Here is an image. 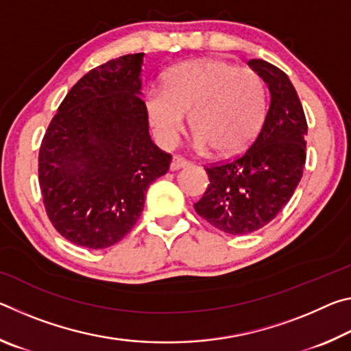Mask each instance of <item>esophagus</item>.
<instances>
[{"mask_svg":"<svg viewBox=\"0 0 351 351\" xmlns=\"http://www.w3.org/2000/svg\"><path fill=\"white\" fill-rule=\"evenodd\" d=\"M186 165H189V161L187 159H184L182 156H173V159H171V164H170V170H180L182 167H186Z\"/></svg>","mask_w":351,"mask_h":351,"instance_id":"1","label":"esophagus"}]
</instances>
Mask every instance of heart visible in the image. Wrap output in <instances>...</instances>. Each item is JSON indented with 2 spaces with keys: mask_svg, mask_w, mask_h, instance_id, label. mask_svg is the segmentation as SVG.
Listing matches in <instances>:
<instances>
[{
  "mask_svg": "<svg viewBox=\"0 0 351 351\" xmlns=\"http://www.w3.org/2000/svg\"><path fill=\"white\" fill-rule=\"evenodd\" d=\"M153 133L164 147H173L189 114L198 150L235 154L251 144L266 110L263 79L251 68L219 58H197L171 68L164 90L145 94Z\"/></svg>",
  "mask_w": 351,
  "mask_h": 351,
  "instance_id": "b5f03b06",
  "label": "heart"
}]
</instances>
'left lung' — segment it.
Here are the masks:
<instances>
[{
	"instance_id": "left-lung-1",
	"label": "left lung",
	"mask_w": 351,
	"mask_h": 351,
	"mask_svg": "<svg viewBox=\"0 0 351 351\" xmlns=\"http://www.w3.org/2000/svg\"><path fill=\"white\" fill-rule=\"evenodd\" d=\"M269 88V108L257 138L232 161L206 165L209 186L193 207L229 235H246L272 221L299 184L308 132L300 99L288 75L260 58L247 62Z\"/></svg>"
}]
</instances>
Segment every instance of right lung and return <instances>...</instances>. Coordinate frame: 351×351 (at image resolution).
Instances as JSON below:
<instances>
[{"mask_svg":"<svg viewBox=\"0 0 351 351\" xmlns=\"http://www.w3.org/2000/svg\"><path fill=\"white\" fill-rule=\"evenodd\" d=\"M144 54L91 69L71 88L40 145L47 218L74 245L105 249L138 221L171 154L153 144L141 94Z\"/></svg>","mask_w":351,"mask_h":351,"instance_id":"1","label":"right lung"}]
</instances>
